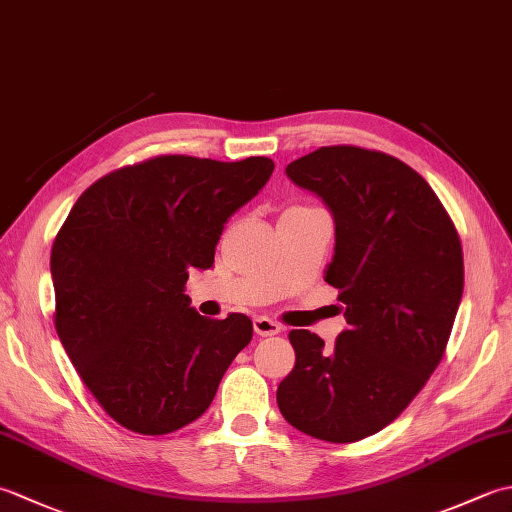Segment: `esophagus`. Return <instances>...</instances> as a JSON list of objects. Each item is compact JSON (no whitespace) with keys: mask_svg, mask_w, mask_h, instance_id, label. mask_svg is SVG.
<instances>
[{"mask_svg":"<svg viewBox=\"0 0 512 512\" xmlns=\"http://www.w3.org/2000/svg\"><path fill=\"white\" fill-rule=\"evenodd\" d=\"M253 328L259 336H275L281 332V325L273 319H266V317H257L253 319Z\"/></svg>","mask_w":512,"mask_h":512,"instance_id":"obj_1","label":"esophagus"}]
</instances>
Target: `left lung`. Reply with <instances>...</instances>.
Masks as SVG:
<instances>
[{
    "mask_svg": "<svg viewBox=\"0 0 512 512\" xmlns=\"http://www.w3.org/2000/svg\"><path fill=\"white\" fill-rule=\"evenodd\" d=\"M286 173L334 215L325 281L347 330L332 350L288 334L297 361L277 405L312 438L356 442L394 422L442 361L464 290L460 235L427 180L383 151L321 147Z\"/></svg>",
    "mask_w": 512,
    "mask_h": 512,
    "instance_id": "left-lung-1",
    "label": "left lung"
}]
</instances>
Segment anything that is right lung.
Listing matches in <instances>:
<instances>
[{
    "label": "right lung",
    "instance_id": "add662e5",
    "mask_svg": "<svg viewBox=\"0 0 512 512\" xmlns=\"http://www.w3.org/2000/svg\"><path fill=\"white\" fill-rule=\"evenodd\" d=\"M275 162L158 156L96 180L52 244L54 328L81 380L125 429L165 436L209 409L253 321L206 319L184 286L213 266L224 224Z\"/></svg>",
    "mask_w": 512,
    "mask_h": 512
}]
</instances>
